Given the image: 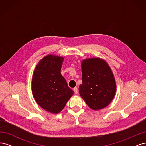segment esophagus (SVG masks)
Instances as JSON below:
<instances>
[{
  "instance_id": "esophagus-1",
  "label": "esophagus",
  "mask_w": 146,
  "mask_h": 146,
  "mask_svg": "<svg viewBox=\"0 0 146 146\" xmlns=\"http://www.w3.org/2000/svg\"><path fill=\"white\" fill-rule=\"evenodd\" d=\"M73 90H74V93L75 94H77L78 93V88H77V87H75V88H73Z\"/></svg>"
}]
</instances>
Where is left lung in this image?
<instances>
[{"label":"left lung","instance_id":"left-lung-1","mask_svg":"<svg viewBox=\"0 0 146 146\" xmlns=\"http://www.w3.org/2000/svg\"><path fill=\"white\" fill-rule=\"evenodd\" d=\"M82 83L79 93L90 108L98 110L111 102L116 85L111 68L99 58L84 60L82 63Z\"/></svg>","mask_w":146,"mask_h":146}]
</instances>
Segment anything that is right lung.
<instances>
[{"instance_id": "obj_1", "label": "right lung", "mask_w": 146, "mask_h": 146, "mask_svg": "<svg viewBox=\"0 0 146 146\" xmlns=\"http://www.w3.org/2000/svg\"><path fill=\"white\" fill-rule=\"evenodd\" d=\"M63 57L48 55L35 68L32 82L33 98L46 111L57 114L63 110L73 94L61 74Z\"/></svg>"}]
</instances>
